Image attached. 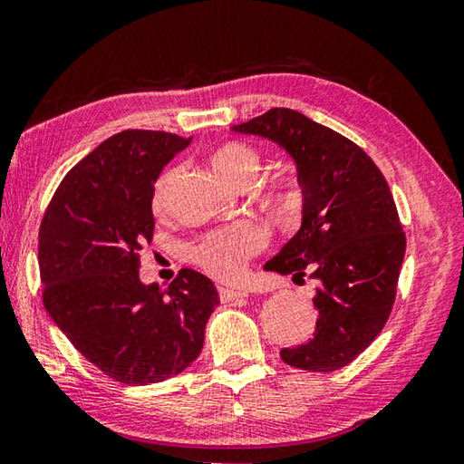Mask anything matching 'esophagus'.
I'll use <instances>...</instances> for the list:
<instances>
[{"instance_id": "1", "label": "esophagus", "mask_w": 464, "mask_h": 464, "mask_svg": "<svg viewBox=\"0 0 464 464\" xmlns=\"http://www.w3.org/2000/svg\"><path fill=\"white\" fill-rule=\"evenodd\" d=\"M218 296H221L223 302H233V300L247 298V292L246 290H237V288H225V285H218Z\"/></svg>"}]
</instances>
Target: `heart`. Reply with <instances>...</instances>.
<instances>
[{
  "mask_svg": "<svg viewBox=\"0 0 464 464\" xmlns=\"http://www.w3.org/2000/svg\"><path fill=\"white\" fill-rule=\"evenodd\" d=\"M215 172L229 184H239L241 180H254L259 170V156L254 148L239 141L218 146L210 156ZM174 172H166L160 179L154 192V207L160 208L166 198L168 184H170ZM298 200L292 192H284L280 197V207L284 213H294ZM267 243V231L264 225L256 221H237L233 225L221 227V229L208 231L188 247V257L221 280H233L239 276L243 264L249 257L259 254Z\"/></svg>",
  "mask_w": 464,
  "mask_h": 464,
  "instance_id": "obj_1",
  "label": "heart"
}]
</instances>
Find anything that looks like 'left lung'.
Masks as SVG:
<instances>
[{
	"instance_id": "8db88e82",
	"label": "left lung",
	"mask_w": 464,
	"mask_h": 464,
	"mask_svg": "<svg viewBox=\"0 0 464 464\" xmlns=\"http://www.w3.org/2000/svg\"><path fill=\"white\" fill-rule=\"evenodd\" d=\"M231 130L282 148L302 188L300 229L264 269L308 272L318 282V318L313 339L280 357L304 372H336L373 343L392 313L406 237L390 187L357 144L294 109H269Z\"/></svg>"
}]
</instances>
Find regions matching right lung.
Instances as JSON below:
<instances>
[{
    "label": "right lung",
    "mask_w": 464,
    "mask_h": 464,
    "mask_svg": "<svg viewBox=\"0 0 464 464\" xmlns=\"http://www.w3.org/2000/svg\"><path fill=\"white\" fill-rule=\"evenodd\" d=\"M192 138L115 133L64 176L40 225L44 306L82 357L115 382L148 385L200 355L218 304L215 284L182 269L162 288L140 280L154 235V184Z\"/></svg>",
    "instance_id": "add662e5"
}]
</instances>
